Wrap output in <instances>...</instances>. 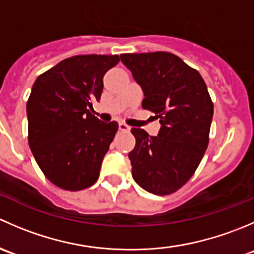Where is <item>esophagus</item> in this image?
Instances as JSON below:
<instances>
[{"label":"esophagus","mask_w":254,"mask_h":254,"mask_svg":"<svg viewBox=\"0 0 254 254\" xmlns=\"http://www.w3.org/2000/svg\"><path fill=\"white\" fill-rule=\"evenodd\" d=\"M119 130L120 131H129L130 130V127L127 124H125V123H119Z\"/></svg>","instance_id":"34e87169"}]
</instances>
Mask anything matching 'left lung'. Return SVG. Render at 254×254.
<instances>
[{
    "instance_id": "left-lung-1",
    "label": "left lung",
    "mask_w": 254,
    "mask_h": 254,
    "mask_svg": "<svg viewBox=\"0 0 254 254\" xmlns=\"http://www.w3.org/2000/svg\"><path fill=\"white\" fill-rule=\"evenodd\" d=\"M122 63L141 86L142 108L160 119L157 136L132 127V178L148 193L168 195L195 173L209 145L214 104L195 68L167 51L123 54Z\"/></svg>"
}]
</instances>
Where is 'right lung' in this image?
Here are the masks:
<instances>
[{
	"label": "right lung",
	"mask_w": 254,
	"mask_h": 254,
	"mask_svg": "<svg viewBox=\"0 0 254 254\" xmlns=\"http://www.w3.org/2000/svg\"><path fill=\"white\" fill-rule=\"evenodd\" d=\"M118 55H76L45 71L27 102L28 142L49 181L64 190L93 186L118 123H103L91 113L101 99L103 76Z\"/></svg>",
	"instance_id": "add662e5"
}]
</instances>
